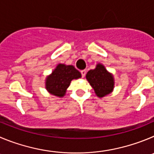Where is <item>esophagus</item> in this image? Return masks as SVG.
<instances>
[{
	"label": "esophagus",
	"mask_w": 154,
	"mask_h": 154,
	"mask_svg": "<svg viewBox=\"0 0 154 154\" xmlns=\"http://www.w3.org/2000/svg\"><path fill=\"white\" fill-rule=\"evenodd\" d=\"M80 73H81L82 77H85L87 71H86V70H80Z\"/></svg>",
	"instance_id": "obj_1"
}]
</instances>
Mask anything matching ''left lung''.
Instances as JSON below:
<instances>
[{
  "instance_id": "obj_1",
  "label": "left lung",
  "mask_w": 154,
  "mask_h": 154,
  "mask_svg": "<svg viewBox=\"0 0 154 154\" xmlns=\"http://www.w3.org/2000/svg\"><path fill=\"white\" fill-rule=\"evenodd\" d=\"M87 81L94 90L97 97L102 98L112 92L115 86L114 77L102 64L89 70L86 75Z\"/></svg>"
}]
</instances>
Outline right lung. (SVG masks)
Instances as JSON below:
<instances>
[{
	"label": "right lung",
	"mask_w": 154,
	"mask_h": 154,
	"mask_svg": "<svg viewBox=\"0 0 154 154\" xmlns=\"http://www.w3.org/2000/svg\"><path fill=\"white\" fill-rule=\"evenodd\" d=\"M81 77V74L73 65L57 64L45 80V89L51 94L57 97H63L66 90L74 79Z\"/></svg>",
	"instance_id": "obj_1"
}]
</instances>
